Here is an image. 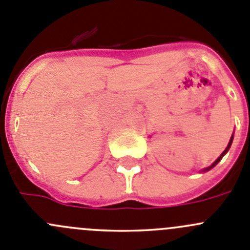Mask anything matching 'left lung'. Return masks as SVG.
Returning a JSON list of instances; mask_svg holds the SVG:
<instances>
[{"label": "left lung", "instance_id": "left-lung-1", "mask_svg": "<svg viewBox=\"0 0 250 250\" xmlns=\"http://www.w3.org/2000/svg\"><path fill=\"white\" fill-rule=\"evenodd\" d=\"M232 142H233V134H232L231 139H229V144H227L226 149H225V150H224V152H222V154H221V155H220V156H219V157H217V159H216V160H215V161H214V162H212V164H211V165H210V166H209V167H207V168L202 169V172H208V171H210V169H211V168H212V167H215V166H216V165H217V164H219V162H220V161H221V159H222V157H224V156H225V155H226V154H227V152H229V147H231V145H232Z\"/></svg>", "mask_w": 250, "mask_h": 250}]
</instances>
